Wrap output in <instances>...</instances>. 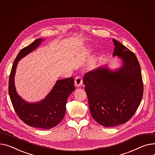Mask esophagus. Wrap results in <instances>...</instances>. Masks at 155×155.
<instances>
[{
    "label": "esophagus",
    "mask_w": 155,
    "mask_h": 155,
    "mask_svg": "<svg viewBox=\"0 0 155 155\" xmlns=\"http://www.w3.org/2000/svg\"><path fill=\"white\" fill-rule=\"evenodd\" d=\"M83 84V79L80 77L78 76L76 77L75 80V85L76 87H80Z\"/></svg>",
    "instance_id": "34e87169"
}]
</instances>
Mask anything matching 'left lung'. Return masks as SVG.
Returning <instances> with one entry per match:
<instances>
[{
  "label": "left lung",
  "instance_id": "8db88e82",
  "mask_svg": "<svg viewBox=\"0 0 155 155\" xmlns=\"http://www.w3.org/2000/svg\"><path fill=\"white\" fill-rule=\"evenodd\" d=\"M113 41V55L122 59V67L115 72L99 68L84 77L91 117L105 127L124 124L131 119L143 94L141 67L136 55L117 40Z\"/></svg>",
  "mask_w": 155,
  "mask_h": 155
}]
</instances>
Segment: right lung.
<instances>
[{"instance_id":"1","label":"right lung","mask_w":155,"mask_h":155,"mask_svg":"<svg viewBox=\"0 0 155 155\" xmlns=\"http://www.w3.org/2000/svg\"><path fill=\"white\" fill-rule=\"evenodd\" d=\"M43 39L38 38L19 51L12 67L8 81V94L17 115L30 127L50 129L57 126L64 118L68 96L74 91V78L70 77L57 81L47 97L36 104H28L17 94L14 75L18 61L35 50Z\"/></svg>"}]
</instances>
